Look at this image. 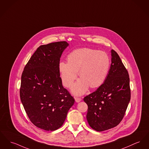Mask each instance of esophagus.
I'll use <instances>...</instances> for the list:
<instances>
[{
  "instance_id": "1",
  "label": "esophagus",
  "mask_w": 149,
  "mask_h": 149,
  "mask_svg": "<svg viewBox=\"0 0 149 149\" xmlns=\"http://www.w3.org/2000/svg\"><path fill=\"white\" fill-rule=\"evenodd\" d=\"M75 100L77 102H79L80 101H81V98H79V97H75Z\"/></svg>"
}]
</instances>
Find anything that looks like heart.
<instances>
[{"instance_id": "heart-1", "label": "heart", "mask_w": 149, "mask_h": 149, "mask_svg": "<svg viewBox=\"0 0 149 149\" xmlns=\"http://www.w3.org/2000/svg\"><path fill=\"white\" fill-rule=\"evenodd\" d=\"M68 60L60 62L59 71L63 86L70 88L79 71L81 78L72 88V93L76 95L84 93L89 86L92 88L101 86L105 81L110 65L106 53L88 48L74 50L68 55Z\"/></svg>"}]
</instances>
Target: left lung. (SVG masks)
I'll return each instance as SVG.
<instances>
[{
  "instance_id": "left-lung-1",
  "label": "left lung",
  "mask_w": 149,
  "mask_h": 149,
  "mask_svg": "<svg viewBox=\"0 0 149 149\" xmlns=\"http://www.w3.org/2000/svg\"><path fill=\"white\" fill-rule=\"evenodd\" d=\"M111 63L104 83L84 98L87 104V119L97 131L118 125L124 116L131 99L128 71L114 50L111 51Z\"/></svg>"
}]
</instances>
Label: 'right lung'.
<instances>
[{
	"mask_svg": "<svg viewBox=\"0 0 149 149\" xmlns=\"http://www.w3.org/2000/svg\"><path fill=\"white\" fill-rule=\"evenodd\" d=\"M68 45L65 41L40 45L22 74L21 102L30 121L45 131L61 127L75 102L62 86L58 68L62 53Z\"/></svg>",
	"mask_w": 149,
	"mask_h": 149,
	"instance_id": "add662e5",
	"label": "right lung"
}]
</instances>
